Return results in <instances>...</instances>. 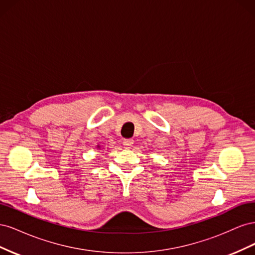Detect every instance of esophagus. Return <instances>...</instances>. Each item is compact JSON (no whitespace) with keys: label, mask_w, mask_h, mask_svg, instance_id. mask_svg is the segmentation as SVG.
Masks as SVG:
<instances>
[{"label":"esophagus","mask_w":255,"mask_h":255,"mask_svg":"<svg viewBox=\"0 0 255 255\" xmlns=\"http://www.w3.org/2000/svg\"><path fill=\"white\" fill-rule=\"evenodd\" d=\"M134 140L130 139V138H128V139H123V145L126 146V148H130V146L133 145Z\"/></svg>","instance_id":"1"}]
</instances>
